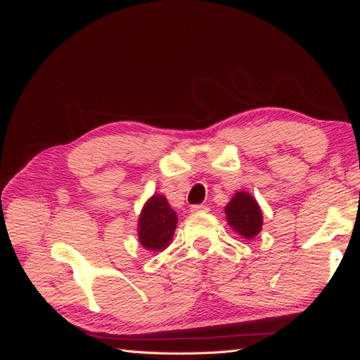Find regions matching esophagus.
Returning <instances> with one entry per match:
<instances>
[{"instance_id":"34e87169","label":"esophagus","mask_w":360,"mask_h":360,"mask_svg":"<svg viewBox=\"0 0 360 360\" xmlns=\"http://www.w3.org/2000/svg\"><path fill=\"white\" fill-rule=\"evenodd\" d=\"M207 210H209L207 205H202V204H196V205H192V207H190V212H192V213H196V212H207Z\"/></svg>"}]
</instances>
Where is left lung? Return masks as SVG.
<instances>
[{"label": "left lung", "instance_id": "left-lung-1", "mask_svg": "<svg viewBox=\"0 0 360 360\" xmlns=\"http://www.w3.org/2000/svg\"><path fill=\"white\" fill-rule=\"evenodd\" d=\"M227 223L243 238L252 240L262 232L263 213L257 200L249 192H236L224 207Z\"/></svg>", "mask_w": 360, "mask_h": 360}]
</instances>
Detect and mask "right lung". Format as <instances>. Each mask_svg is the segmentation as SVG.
Instances as JSON below:
<instances>
[{
	"label": "right lung",
	"instance_id": "1",
	"mask_svg": "<svg viewBox=\"0 0 360 360\" xmlns=\"http://www.w3.org/2000/svg\"><path fill=\"white\" fill-rule=\"evenodd\" d=\"M178 215L170 207L164 195H153L143 204L137 223V236L143 249L150 252L164 250L170 244Z\"/></svg>",
	"mask_w": 360,
	"mask_h": 360
}]
</instances>
